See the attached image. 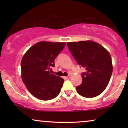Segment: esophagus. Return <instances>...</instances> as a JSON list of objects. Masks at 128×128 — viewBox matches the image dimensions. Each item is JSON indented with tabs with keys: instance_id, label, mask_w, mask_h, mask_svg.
Instances as JSON below:
<instances>
[{
	"instance_id": "esophagus-1",
	"label": "esophagus",
	"mask_w": 128,
	"mask_h": 128,
	"mask_svg": "<svg viewBox=\"0 0 128 128\" xmlns=\"http://www.w3.org/2000/svg\"><path fill=\"white\" fill-rule=\"evenodd\" d=\"M70 78V75H68V76L66 77H64V78H65V79H69Z\"/></svg>"
}]
</instances>
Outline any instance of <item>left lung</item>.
Returning a JSON list of instances; mask_svg holds the SVG:
<instances>
[{"mask_svg": "<svg viewBox=\"0 0 128 128\" xmlns=\"http://www.w3.org/2000/svg\"><path fill=\"white\" fill-rule=\"evenodd\" d=\"M68 48L78 65L84 68L83 81L76 90L84 97L92 98L104 92L109 83L112 73L111 56L102 45L92 41L70 42Z\"/></svg>", "mask_w": 128, "mask_h": 128, "instance_id": "8db88e82", "label": "left lung"}]
</instances>
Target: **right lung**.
I'll return each instance as SVG.
<instances>
[{
	"label": "right lung",
	"instance_id": "obj_1",
	"mask_svg": "<svg viewBox=\"0 0 128 128\" xmlns=\"http://www.w3.org/2000/svg\"><path fill=\"white\" fill-rule=\"evenodd\" d=\"M65 42L41 41L32 45L21 62L22 78L28 90L41 100L57 97L64 80L50 72L54 60L65 46Z\"/></svg>",
	"mask_w": 128,
	"mask_h": 128
}]
</instances>
